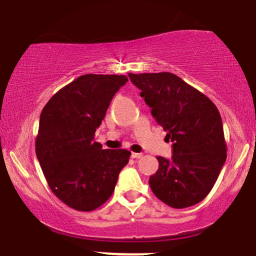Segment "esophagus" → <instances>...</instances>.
Wrapping results in <instances>:
<instances>
[{
	"instance_id": "1",
	"label": "esophagus",
	"mask_w": 256,
	"mask_h": 256,
	"mask_svg": "<svg viewBox=\"0 0 256 256\" xmlns=\"http://www.w3.org/2000/svg\"><path fill=\"white\" fill-rule=\"evenodd\" d=\"M142 156H144L142 153H135V152L132 153V158H134V159H139L142 157Z\"/></svg>"
}]
</instances>
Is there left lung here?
<instances>
[{
	"label": "left lung",
	"mask_w": 256,
	"mask_h": 256,
	"mask_svg": "<svg viewBox=\"0 0 256 256\" xmlns=\"http://www.w3.org/2000/svg\"><path fill=\"white\" fill-rule=\"evenodd\" d=\"M172 142L170 159L158 157L150 177L156 196L174 208L202 201L226 160L220 114L211 99L172 73L128 74Z\"/></svg>",
	"instance_id": "8db88e82"
}]
</instances>
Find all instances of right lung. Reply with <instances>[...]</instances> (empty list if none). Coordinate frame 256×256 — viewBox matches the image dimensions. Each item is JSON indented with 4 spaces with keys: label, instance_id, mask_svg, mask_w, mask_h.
<instances>
[{
    "label": "right lung",
    "instance_id": "right-lung-1",
    "mask_svg": "<svg viewBox=\"0 0 256 256\" xmlns=\"http://www.w3.org/2000/svg\"><path fill=\"white\" fill-rule=\"evenodd\" d=\"M127 81L126 75H81L42 110L36 154L52 193L76 211L103 205L130 157L94 141L111 99Z\"/></svg>",
    "mask_w": 256,
    "mask_h": 256
}]
</instances>
